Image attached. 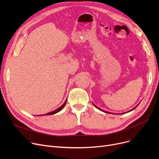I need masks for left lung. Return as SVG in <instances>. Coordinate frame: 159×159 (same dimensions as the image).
I'll use <instances>...</instances> for the list:
<instances>
[{
  "instance_id": "1",
  "label": "left lung",
  "mask_w": 159,
  "mask_h": 159,
  "mask_svg": "<svg viewBox=\"0 0 159 159\" xmlns=\"http://www.w3.org/2000/svg\"><path fill=\"white\" fill-rule=\"evenodd\" d=\"M93 105H94V104H93ZM138 105H139V104H138ZM138 105H137V106H138ZM137 106H136V107H134V108H133V109H132V110H130V111H128V112H129V111H132V110H134V109H135V108H136V107H137ZM94 106H95V107H97V109H98V110H101V111H104V112H105V113H110V112H107V111H104V110H101V109H100V108H99V107H97V106H95V105H94Z\"/></svg>"
}]
</instances>
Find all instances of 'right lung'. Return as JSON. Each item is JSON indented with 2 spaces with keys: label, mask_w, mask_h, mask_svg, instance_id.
<instances>
[{
  "label": "right lung",
  "mask_w": 159,
  "mask_h": 159,
  "mask_svg": "<svg viewBox=\"0 0 159 159\" xmlns=\"http://www.w3.org/2000/svg\"><path fill=\"white\" fill-rule=\"evenodd\" d=\"M66 102H67V99L66 100V101L64 102V103L60 107H58V109H57V110H54V111H52V112H49V113H46V114H45V115H53V114H55V113H58V112H59L60 111H61L62 110V108L65 106V105H66ZM39 116H41V115H39Z\"/></svg>",
  "instance_id": "add662e5"
}]
</instances>
